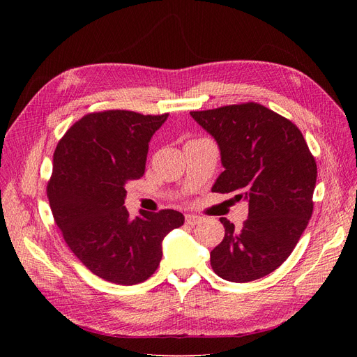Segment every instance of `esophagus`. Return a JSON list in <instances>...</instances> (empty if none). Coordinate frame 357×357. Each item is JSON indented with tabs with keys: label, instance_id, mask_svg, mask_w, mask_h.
<instances>
[{
	"label": "esophagus",
	"instance_id": "esophagus-1",
	"mask_svg": "<svg viewBox=\"0 0 357 357\" xmlns=\"http://www.w3.org/2000/svg\"><path fill=\"white\" fill-rule=\"evenodd\" d=\"M204 219L202 218H199V215H195V214H186V223L188 225H198V223H201Z\"/></svg>",
	"mask_w": 357,
	"mask_h": 357
}]
</instances>
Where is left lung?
<instances>
[{
	"mask_svg": "<svg viewBox=\"0 0 357 357\" xmlns=\"http://www.w3.org/2000/svg\"><path fill=\"white\" fill-rule=\"evenodd\" d=\"M218 142L225 171L213 192L248 202L243 228L220 218L223 241L210 253L213 271L232 283L271 274L294 252L312 214L317 165L289 119L257 102L190 112Z\"/></svg>",
	"mask_w": 357,
	"mask_h": 357,
	"instance_id": "8db88e82",
	"label": "left lung"
}]
</instances>
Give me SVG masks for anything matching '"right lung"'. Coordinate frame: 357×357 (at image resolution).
Masks as SVG:
<instances>
[{"label": "right lung", "mask_w": 357, "mask_h": 357, "mask_svg": "<svg viewBox=\"0 0 357 357\" xmlns=\"http://www.w3.org/2000/svg\"><path fill=\"white\" fill-rule=\"evenodd\" d=\"M168 113L128 110L89 113L66 132L53 153L47 198L53 219L71 252L105 282L132 286L152 275L162 240L185 222L176 210L126 207V183L143 177L150 138Z\"/></svg>", "instance_id": "add662e5"}]
</instances>
